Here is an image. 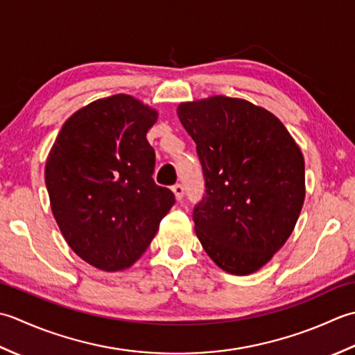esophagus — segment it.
<instances>
[{"mask_svg": "<svg viewBox=\"0 0 355 355\" xmlns=\"http://www.w3.org/2000/svg\"><path fill=\"white\" fill-rule=\"evenodd\" d=\"M171 190H173V193H175V196H176L178 200H180V199L184 198L185 190H184V185L182 184H175V185H173Z\"/></svg>", "mask_w": 355, "mask_h": 355, "instance_id": "esophagus-1", "label": "esophagus"}]
</instances>
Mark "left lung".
Masks as SVG:
<instances>
[{
	"label": "left lung",
	"mask_w": 355,
	"mask_h": 355,
	"mask_svg": "<svg viewBox=\"0 0 355 355\" xmlns=\"http://www.w3.org/2000/svg\"><path fill=\"white\" fill-rule=\"evenodd\" d=\"M196 142L205 196L193 209L196 236L213 262L245 276L291 236L305 200V161L272 113L245 99L211 96L178 107Z\"/></svg>",
	"instance_id": "1"
}]
</instances>
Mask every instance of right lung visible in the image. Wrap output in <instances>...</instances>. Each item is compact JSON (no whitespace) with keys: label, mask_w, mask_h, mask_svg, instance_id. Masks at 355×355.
I'll return each mask as SVG.
<instances>
[{"label":"right lung","mask_w":355,"mask_h":355,"mask_svg":"<svg viewBox=\"0 0 355 355\" xmlns=\"http://www.w3.org/2000/svg\"><path fill=\"white\" fill-rule=\"evenodd\" d=\"M157 112L130 95L93 101L64 122L46 162L53 218L69 247L103 271L132 266L175 204L155 184L147 141Z\"/></svg>","instance_id":"obj_1"}]
</instances>
